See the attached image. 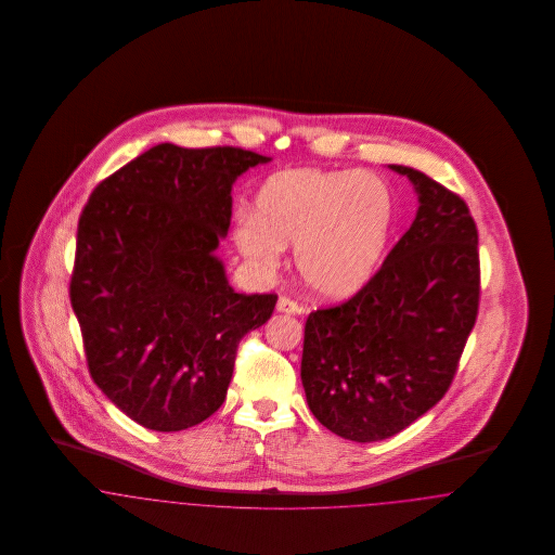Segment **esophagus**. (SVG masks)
I'll return each mask as SVG.
<instances>
[{"instance_id": "obj_1", "label": "esophagus", "mask_w": 555, "mask_h": 555, "mask_svg": "<svg viewBox=\"0 0 555 555\" xmlns=\"http://www.w3.org/2000/svg\"><path fill=\"white\" fill-rule=\"evenodd\" d=\"M276 310L283 312V314H306V308L299 306L297 301H293L291 297H279Z\"/></svg>"}]
</instances>
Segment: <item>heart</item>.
Returning a JSON list of instances; mask_svg holds the SVG:
<instances>
[{
	"label": "heart",
	"instance_id": "obj_1",
	"mask_svg": "<svg viewBox=\"0 0 555 555\" xmlns=\"http://www.w3.org/2000/svg\"><path fill=\"white\" fill-rule=\"evenodd\" d=\"M393 222L389 186L369 172L289 168L266 179L256 216L235 227L238 251L274 270L295 243L304 281L324 297L362 289L383 258Z\"/></svg>",
	"mask_w": 555,
	"mask_h": 555
}]
</instances>
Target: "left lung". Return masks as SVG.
<instances>
[{
	"instance_id": "left-lung-1",
	"label": "left lung",
	"mask_w": 555,
	"mask_h": 555,
	"mask_svg": "<svg viewBox=\"0 0 555 555\" xmlns=\"http://www.w3.org/2000/svg\"><path fill=\"white\" fill-rule=\"evenodd\" d=\"M418 193L412 227L369 283L306 320L301 383L318 423L383 441L448 393L475 326L478 233L466 202L421 170L391 164Z\"/></svg>"
}]
</instances>
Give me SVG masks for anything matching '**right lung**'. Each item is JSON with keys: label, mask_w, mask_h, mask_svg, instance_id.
I'll return each instance as SVG.
<instances>
[{"label": "right lung", "mask_w": 555, "mask_h": 555, "mask_svg": "<svg viewBox=\"0 0 555 555\" xmlns=\"http://www.w3.org/2000/svg\"><path fill=\"white\" fill-rule=\"evenodd\" d=\"M268 159L159 143L109 175L82 208L70 304L87 366L107 399L150 430L210 418L238 341L272 317L276 295L235 293L216 258L233 183Z\"/></svg>", "instance_id": "add662e5"}]
</instances>
